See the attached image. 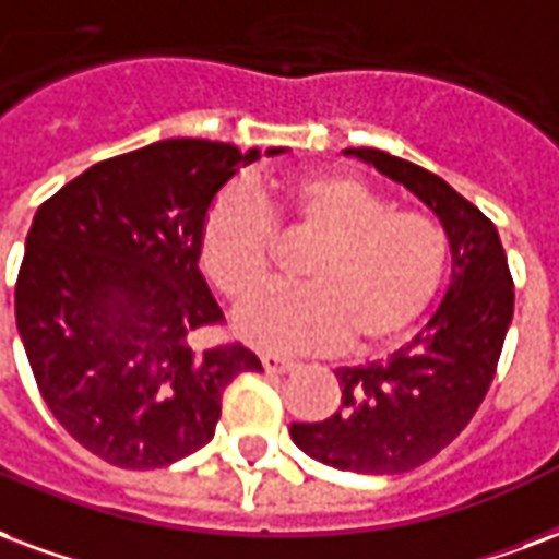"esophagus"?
I'll return each instance as SVG.
<instances>
[{"instance_id":"obj_1","label":"esophagus","mask_w":559,"mask_h":559,"mask_svg":"<svg viewBox=\"0 0 559 559\" xmlns=\"http://www.w3.org/2000/svg\"><path fill=\"white\" fill-rule=\"evenodd\" d=\"M260 364H263V370H266V373H290V370L299 367L296 361H290V358H281V355H263Z\"/></svg>"}]
</instances>
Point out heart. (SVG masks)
I'll list each match as a JSON object with an SVG mask.
<instances>
[{
  "label": "heart",
  "instance_id": "b5f03b06",
  "mask_svg": "<svg viewBox=\"0 0 559 559\" xmlns=\"http://www.w3.org/2000/svg\"><path fill=\"white\" fill-rule=\"evenodd\" d=\"M281 225L320 239L305 287H269L234 313V332L269 353H311L349 341L367 353L420 320L448 266V237L429 216L394 213L355 177L317 171L272 186ZM272 218L254 198L225 192L201 225V266L230 299L269 278Z\"/></svg>",
  "mask_w": 559,
  "mask_h": 559
}]
</instances>
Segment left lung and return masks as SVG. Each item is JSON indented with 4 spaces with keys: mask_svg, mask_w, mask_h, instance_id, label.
I'll return each mask as SVG.
<instances>
[{
    "mask_svg": "<svg viewBox=\"0 0 559 559\" xmlns=\"http://www.w3.org/2000/svg\"><path fill=\"white\" fill-rule=\"evenodd\" d=\"M427 206L450 246V284L429 322L388 361L337 367L341 406L293 424L301 453L355 474L420 468L468 427L512 322V275L498 227L438 175L373 147H346Z\"/></svg>",
    "mask_w": 559,
    "mask_h": 559,
    "instance_id": "1",
    "label": "left lung"
}]
</instances>
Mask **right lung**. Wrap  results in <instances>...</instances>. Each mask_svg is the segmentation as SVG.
I'll list each match as a JSON object with an SVG mask.
<instances>
[{
  "instance_id": "add662e5",
  "label": "right lung",
  "mask_w": 559,
  "mask_h": 559,
  "mask_svg": "<svg viewBox=\"0 0 559 559\" xmlns=\"http://www.w3.org/2000/svg\"><path fill=\"white\" fill-rule=\"evenodd\" d=\"M258 159V147L153 142L91 165L35 213L16 332L49 412L109 465L144 471L192 456L216 432L227 384L263 370L239 343L192 346L222 320L198 269L201 225Z\"/></svg>"
}]
</instances>
